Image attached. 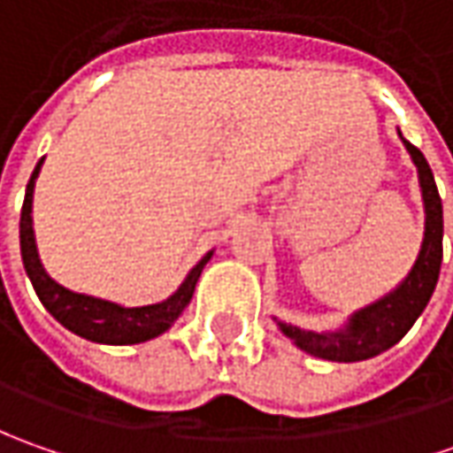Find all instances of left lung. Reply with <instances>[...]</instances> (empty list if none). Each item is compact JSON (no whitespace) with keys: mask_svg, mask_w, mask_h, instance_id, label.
Returning <instances> with one entry per match:
<instances>
[{"mask_svg":"<svg viewBox=\"0 0 453 453\" xmlns=\"http://www.w3.org/2000/svg\"><path fill=\"white\" fill-rule=\"evenodd\" d=\"M398 138L406 146L411 161L416 165L421 201H424V239H421L418 257H416L409 274L391 292H386L375 303L350 312L348 320L340 327L304 330L300 325L274 318L282 335H288L307 356L333 360V363H357V360H368V357L386 353L413 327V322L418 320V315L426 310L428 300L436 289L439 272H441V257H444V250H441V242H444L441 196H439V188H436L434 173L428 168L424 153L413 143H409L401 131H398Z\"/></svg>","mask_w":453,"mask_h":453,"instance_id":"1","label":"left lung"}]
</instances>
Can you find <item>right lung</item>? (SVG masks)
Returning <instances> with one entry per match:
<instances>
[{
	"instance_id": "right-lung-1",
	"label": "right lung",
	"mask_w": 453,
	"mask_h": 453,
	"mask_svg": "<svg viewBox=\"0 0 453 453\" xmlns=\"http://www.w3.org/2000/svg\"><path fill=\"white\" fill-rule=\"evenodd\" d=\"M42 164L44 158H40L29 176V183H27L22 217H19V250H22V265H25L27 277L37 292L40 303L44 304V310L70 333L90 340V342H100V345H138V342L164 335L191 303L201 272L206 267V262L214 257V250L203 254L199 265L186 274V280L176 288V292H171L161 303L126 307V304L111 303V300H103L96 295L67 289L47 274L40 252H37V239H35L32 201H35V183L40 179Z\"/></svg>"
}]
</instances>
